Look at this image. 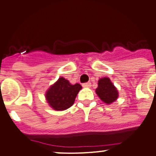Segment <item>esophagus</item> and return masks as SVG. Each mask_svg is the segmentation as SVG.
Masks as SVG:
<instances>
[{"instance_id":"34e87169","label":"esophagus","mask_w":156,"mask_h":156,"mask_svg":"<svg viewBox=\"0 0 156 156\" xmlns=\"http://www.w3.org/2000/svg\"><path fill=\"white\" fill-rule=\"evenodd\" d=\"M83 87H86V88L90 87V86H91V83H89V82H88V83H83Z\"/></svg>"}]
</instances>
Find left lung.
<instances>
[{"instance_id":"8db88e82","label":"left lung","mask_w":156,"mask_h":156,"mask_svg":"<svg viewBox=\"0 0 156 156\" xmlns=\"http://www.w3.org/2000/svg\"><path fill=\"white\" fill-rule=\"evenodd\" d=\"M95 92L101 98V101L106 104H111L118 97V90L112 84L110 79L108 77L101 78L98 80V87Z\"/></svg>"}]
</instances>
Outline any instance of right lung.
<instances>
[{
  "label": "right lung",
  "instance_id": "right-lung-1",
  "mask_svg": "<svg viewBox=\"0 0 156 156\" xmlns=\"http://www.w3.org/2000/svg\"><path fill=\"white\" fill-rule=\"evenodd\" d=\"M81 89L82 86L79 83L71 85L68 80L61 77L47 91L46 99L55 110H66L73 105Z\"/></svg>",
  "mask_w": 156,
  "mask_h": 156
}]
</instances>
